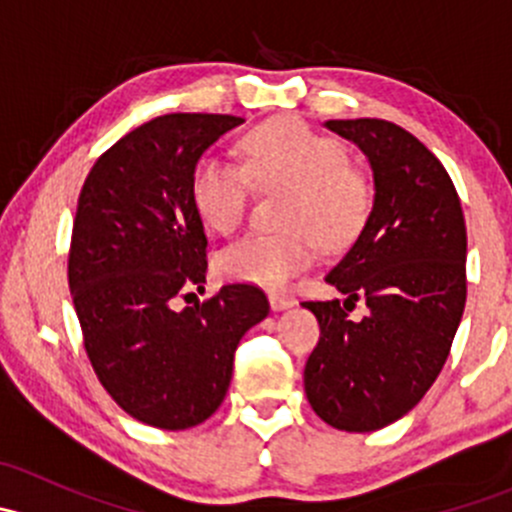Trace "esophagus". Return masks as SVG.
I'll list each match as a JSON object with an SVG mask.
<instances>
[{
	"label": "esophagus",
	"mask_w": 512,
	"mask_h": 512,
	"mask_svg": "<svg viewBox=\"0 0 512 512\" xmlns=\"http://www.w3.org/2000/svg\"><path fill=\"white\" fill-rule=\"evenodd\" d=\"M294 304L292 297H287V294H277L272 292L270 294V307L275 309V312H282V309H289Z\"/></svg>",
	"instance_id": "1"
}]
</instances>
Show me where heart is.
Listing matches in <instances>:
<instances>
[{
	"instance_id": "obj_1",
	"label": "heart",
	"mask_w": 512,
	"mask_h": 512,
	"mask_svg": "<svg viewBox=\"0 0 512 512\" xmlns=\"http://www.w3.org/2000/svg\"><path fill=\"white\" fill-rule=\"evenodd\" d=\"M242 165L205 158L193 175V203L203 223L230 235L245 220L250 178L265 188L292 193L282 235L242 237L220 252L218 270L227 280L282 289L312 265L313 232L322 245L339 247L361 230L369 213V188L347 165V153L334 138L312 131L297 118H277L247 133L240 146Z\"/></svg>"
}]
</instances>
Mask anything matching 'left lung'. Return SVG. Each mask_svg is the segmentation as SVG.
<instances>
[{"mask_svg": "<svg viewBox=\"0 0 512 512\" xmlns=\"http://www.w3.org/2000/svg\"><path fill=\"white\" fill-rule=\"evenodd\" d=\"M369 160L374 203L324 280L344 302H304L319 342L304 366L314 414L349 433L399 421L441 374L466 307V220L441 160L381 118L327 121ZM356 298L370 312L352 323Z\"/></svg>", "mask_w": 512, "mask_h": 512, "instance_id": "obj_1", "label": "left lung"}]
</instances>
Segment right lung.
<instances>
[{
  "label": "right lung",
  "instance_id": "obj_1",
  "mask_svg": "<svg viewBox=\"0 0 512 512\" xmlns=\"http://www.w3.org/2000/svg\"><path fill=\"white\" fill-rule=\"evenodd\" d=\"M245 118L168 113L113 143L91 168L71 232L69 287L84 347L111 399L148 426L183 431L223 404L240 339L270 314L265 292L203 289V218L193 203L198 160ZM193 294V292H190Z\"/></svg>",
  "mask_w": 512,
  "mask_h": 512
}]
</instances>
